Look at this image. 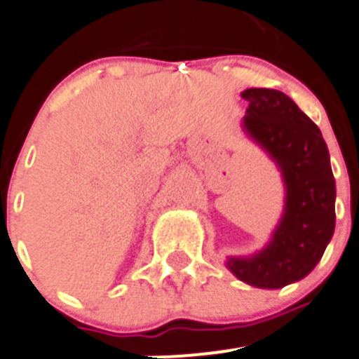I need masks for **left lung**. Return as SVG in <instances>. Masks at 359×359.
Listing matches in <instances>:
<instances>
[{
    "instance_id": "obj_1",
    "label": "left lung",
    "mask_w": 359,
    "mask_h": 359,
    "mask_svg": "<svg viewBox=\"0 0 359 359\" xmlns=\"http://www.w3.org/2000/svg\"><path fill=\"white\" fill-rule=\"evenodd\" d=\"M243 130L278 165L285 209L264 250L229 257L239 281L278 290L304 279L318 265L335 230V180L321 130L299 106L274 88H246Z\"/></svg>"
}]
</instances>
